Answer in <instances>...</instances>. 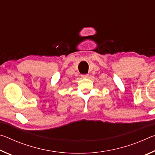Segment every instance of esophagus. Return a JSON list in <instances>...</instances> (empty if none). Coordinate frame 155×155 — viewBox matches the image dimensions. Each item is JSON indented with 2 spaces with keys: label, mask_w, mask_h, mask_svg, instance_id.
<instances>
[{
  "label": "esophagus",
  "mask_w": 155,
  "mask_h": 155,
  "mask_svg": "<svg viewBox=\"0 0 155 155\" xmlns=\"http://www.w3.org/2000/svg\"><path fill=\"white\" fill-rule=\"evenodd\" d=\"M81 77H82V78H88L89 77V74H82V75H81Z\"/></svg>",
  "instance_id": "34e87169"
}]
</instances>
